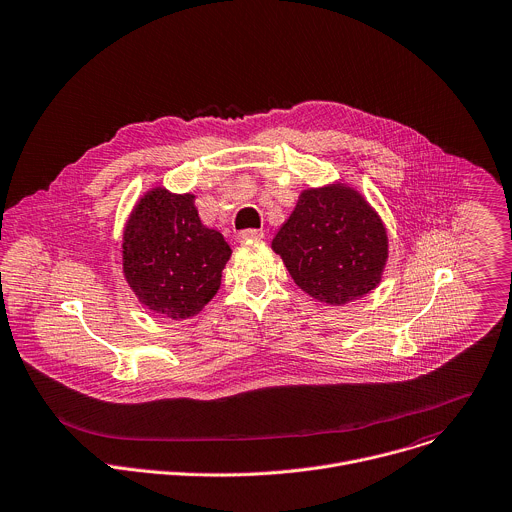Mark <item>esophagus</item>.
<instances>
[{"label": "esophagus", "mask_w": 512, "mask_h": 512, "mask_svg": "<svg viewBox=\"0 0 512 512\" xmlns=\"http://www.w3.org/2000/svg\"><path fill=\"white\" fill-rule=\"evenodd\" d=\"M265 237V233L263 231H259V229H245V231H239V235H237V241H251V239H263Z\"/></svg>", "instance_id": "1"}]
</instances>
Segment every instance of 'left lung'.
Masks as SVG:
<instances>
[{
  "label": "left lung",
  "mask_w": 512,
  "mask_h": 512,
  "mask_svg": "<svg viewBox=\"0 0 512 512\" xmlns=\"http://www.w3.org/2000/svg\"><path fill=\"white\" fill-rule=\"evenodd\" d=\"M273 251L311 297L344 305L370 293L388 259V235L364 197L348 187L303 191Z\"/></svg>",
  "instance_id": "obj_1"
}]
</instances>
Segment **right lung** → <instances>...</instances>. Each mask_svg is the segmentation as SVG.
<instances>
[{
	"instance_id": "add662e5",
	"label": "right lung",
	"mask_w": 512,
	"mask_h": 512,
	"mask_svg": "<svg viewBox=\"0 0 512 512\" xmlns=\"http://www.w3.org/2000/svg\"><path fill=\"white\" fill-rule=\"evenodd\" d=\"M229 257L223 235L201 223L193 195L150 191L124 231L128 285L148 309L173 319L197 315L215 297Z\"/></svg>"
}]
</instances>
